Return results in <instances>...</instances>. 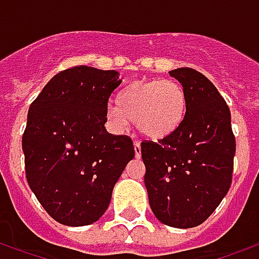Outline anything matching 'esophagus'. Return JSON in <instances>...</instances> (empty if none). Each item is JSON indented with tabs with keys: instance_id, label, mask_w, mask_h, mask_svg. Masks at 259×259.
Listing matches in <instances>:
<instances>
[{
	"instance_id": "esophagus-1",
	"label": "esophagus",
	"mask_w": 259,
	"mask_h": 259,
	"mask_svg": "<svg viewBox=\"0 0 259 259\" xmlns=\"http://www.w3.org/2000/svg\"><path fill=\"white\" fill-rule=\"evenodd\" d=\"M133 146H135V155H136V158H140L141 157V147H140V143H137V141H136L135 144H133Z\"/></svg>"
}]
</instances>
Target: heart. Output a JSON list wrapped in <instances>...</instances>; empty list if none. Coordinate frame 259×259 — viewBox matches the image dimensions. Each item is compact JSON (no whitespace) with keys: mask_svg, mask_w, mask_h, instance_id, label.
Segmentation results:
<instances>
[{"mask_svg":"<svg viewBox=\"0 0 259 259\" xmlns=\"http://www.w3.org/2000/svg\"><path fill=\"white\" fill-rule=\"evenodd\" d=\"M187 112V94L175 80H137L119 93L118 102L107 108V120L116 130L136 122L148 140L161 141L179 129Z\"/></svg>","mask_w":259,"mask_h":259,"instance_id":"1","label":"heart"}]
</instances>
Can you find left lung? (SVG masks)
<instances>
[{"instance_id":"8db88e82","label":"left lung","mask_w":259,"mask_h":259,"mask_svg":"<svg viewBox=\"0 0 259 259\" xmlns=\"http://www.w3.org/2000/svg\"><path fill=\"white\" fill-rule=\"evenodd\" d=\"M187 94V112L174 135L141 143L148 202L172 228H195L217 209L232 185L236 140L217 87L191 68L170 70Z\"/></svg>"}]
</instances>
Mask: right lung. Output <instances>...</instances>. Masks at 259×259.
Masks as SVG:
<instances>
[{
	"instance_id": "add662e5",
	"label": "right lung",
	"mask_w": 259,
	"mask_h": 259,
	"mask_svg": "<svg viewBox=\"0 0 259 259\" xmlns=\"http://www.w3.org/2000/svg\"><path fill=\"white\" fill-rule=\"evenodd\" d=\"M120 81L116 70L66 69L29 108L22 139L26 179L42 208L62 225L97 222L135 158L127 136L105 130L108 98Z\"/></svg>"
}]
</instances>
